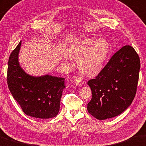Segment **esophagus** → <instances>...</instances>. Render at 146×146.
<instances>
[{"instance_id": "1", "label": "esophagus", "mask_w": 146, "mask_h": 146, "mask_svg": "<svg viewBox=\"0 0 146 146\" xmlns=\"http://www.w3.org/2000/svg\"><path fill=\"white\" fill-rule=\"evenodd\" d=\"M83 83H84V82H83V79L82 77H80V76H76V77L74 78V83L76 85H82L83 84Z\"/></svg>"}]
</instances>
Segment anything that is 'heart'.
Wrapping results in <instances>:
<instances>
[{
  "label": "heart",
  "mask_w": 146,
  "mask_h": 146,
  "mask_svg": "<svg viewBox=\"0 0 146 146\" xmlns=\"http://www.w3.org/2000/svg\"><path fill=\"white\" fill-rule=\"evenodd\" d=\"M70 56L78 59L80 70L89 76H96L104 68L109 54V44L104 39H84L71 46Z\"/></svg>",
  "instance_id": "heart-1"
}]
</instances>
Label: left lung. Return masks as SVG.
Segmentation results:
<instances>
[{
	"label": "left lung",
	"instance_id": "left-lung-1",
	"mask_svg": "<svg viewBox=\"0 0 146 146\" xmlns=\"http://www.w3.org/2000/svg\"><path fill=\"white\" fill-rule=\"evenodd\" d=\"M140 61L130 45L117 51L103 70L87 82L92 90L88 112L98 120L111 118L130 106L137 93Z\"/></svg>",
	"mask_w": 146,
	"mask_h": 146
}]
</instances>
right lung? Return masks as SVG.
<instances>
[{
	"label": "right lung",
	"instance_id": "1",
	"mask_svg": "<svg viewBox=\"0 0 146 146\" xmlns=\"http://www.w3.org/2000/svg\"><path fill=\"white\" fill-rule=\"evenodd\" d=\"M21 45V41L9 57L7 83L9 91L26 115L39 118L56 116L65 79L49 75L36 78L27 74L18 61Z\"/></svg>",
	"mask_w": 146,
	"mask_h": 146
}]
</instances>
